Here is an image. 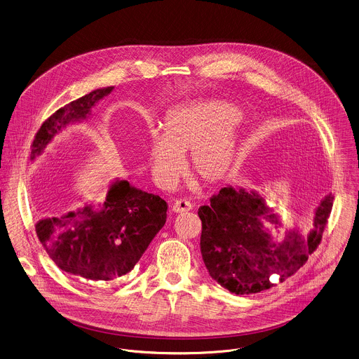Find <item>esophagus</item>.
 Segmentation results:
<instances>
[{
    "label": "esophagus",
    "mask_w": 359,
    "mask_h": 359,
    "mask_svg": "<svg viewBox=\"0 0 359 359\" xmlns=\"http://www.w3.org/2000/svg\"><path fill=\"white\" fill-rule=\"evenodd\" d=\"M191 208H193V205H191L189 201H186V200H179V201H176V203L172 205V212H175V214H182V212L190 211Z\"/></svg>",
    "instance_id": "34e87169"
}]
</instances>
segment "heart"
<instances>
[{"instance_id":"obj_1","label":"heart","mask_w":359,"mask_h":359,"mask_svg":"<svg viewBox=\"0 0 359 359\" xmlns=\"http://www.w3.org/2000/svg\"><path fill=\"white\" fill-rule=\"evenodd\" d=\"M241 112L231 104L205 100L179 107L165 118L162 133L151 132L144 145L154 183L162 190L176 186L182 172V155L187 152V169L205 183L227 176L238 151L237 125Z\"/></svg>"}]
</instances>
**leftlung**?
Segmentation results:
<instances>
[{"instance_id": "1", "label": "left lung", "mask_w": 359, "mask_h": 359, "mask_svg": "<svg viewBox=\"0 0 359 359\" xmlns=\"http://www.w3.org/2000/svg\"><path fill=\"white\" fill-rule=\"evenodd\" d=\"M333 207L327 194L315 210L313 227L285 229L282 238L273 229L282 219L255 190L223 187L210 205L198 210L203 222L201 255L210 276L233 294L259 292L285 282L316 250Z\"/></svg>"}]
</instances>
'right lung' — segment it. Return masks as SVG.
Segmentation results:
<instances>
[{"label":"right lung","instance_id":"right-lung-1","mask_svg":"<svg viewBox=\"0 0 359 359\" xmlns=\"http://www.w3.org/2000/svg\"><path fill=\"white\" fill-rule=\"evenodd\" d=\"M115 87L97 88L51 115L32 145L36 161L54 137L86 121L91 108ZM166 203L155 194L116 179L104 204L41 217L36 233L54 264L64 272L93 282H109L129 273L166 222Z\"/></svg>","mask_w":359,"mask_h":359}]
</instances>
